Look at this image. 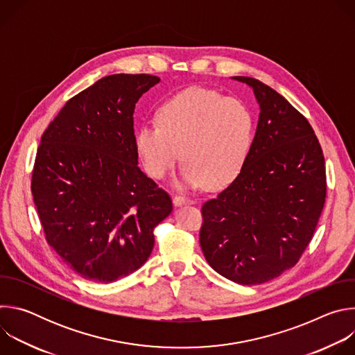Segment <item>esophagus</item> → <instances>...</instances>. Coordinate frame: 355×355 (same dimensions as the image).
Instances as JSON below:
<instances>
[{"label": "esophagus", "mask_w": 355, "mask_h": 355, "mask_svg": "<svg viewBox=\"0 0 355 355\" xmlns=\"http://www.w3.org/2000/svg\"><path fill=\"white\" fill-rule=\"evenodd\" d=\"M173 202H174L175 207H181V205H187V204H193V200L191 198H187V196H182V195H174Z\"/></svg>", "instance_id": "esophagus-1"}]
</instances>
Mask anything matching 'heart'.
<instances>
[{
    "instance_id": "obj_1",
    "label": "heart",
    "mask_w": 355,
    "mask_h": 355,
    "mask_svg": "<svg viewBox=\"0 0 355 355\" xmlns=\"http://www.w3.org/2000/svg\"><path fill=\"white\" fill-rule=\"evenodd\" d=\"M256 118L243 99L189 88L168 99L157 111V123L139 128L135 146L146 173L166 178L181 160V182L230 185L243 171L254 141Z\"/></svg>"
}]
</instances>
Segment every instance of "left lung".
<instances>
[{"label": "left lung", "mask_w": 355, "mask_h": 355, "mask_svg": "<svg viewBox=\"0 0 355 355\" xmlns=\"http://www.w3.org/2000/svg\"><path fill=\"white\" fill-rule=\"evenodd\" d=\"M259 125L240 175L202 205L200 248L227 279L257 285L292 268L311 243L326 200L320 143L297 110L251 77Z\"/></svg>", "instance_id": "left-lung-1"}]
</instances>
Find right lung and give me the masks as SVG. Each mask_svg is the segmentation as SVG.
I'll return each mask as SVG.
<instances>
[{
	"mask_svg": "<svg viewBox=\"0 0 355 355\" xmlns=\"http://www.w3.org/2000/svg\"><path fill=\"white\" fill-rule=\"evenodd\" d=\"M160 81L112 74L70 98L42 135L31 189L44 237L85 279L110 284L140 268L170 195L137 166L133 112Z\"/></svg>",
	"mask_w": 355,
	"mask_h": 355,
	"instance_id": "right-lung-1",
	"label": "right lung"
}]
</instances>
